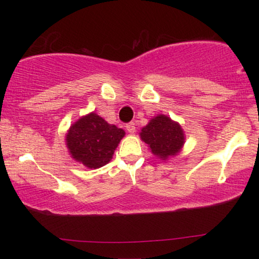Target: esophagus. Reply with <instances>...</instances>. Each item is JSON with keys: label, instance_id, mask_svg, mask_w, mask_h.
<instances>
[{"label": "esophagus", "instance_id": "esophagus-1", "mask_svg": "<svg viewBox=\"0 0 259 259\" xmlns=\"http://www.w3.org/2000/svg\"><path fill=\"white\" fill-rule=\"evenodd\" d=\"M126 130L128 133H134L136 132V123L134 122H128L126 125Z\"/></svg>", "mask_w": 259, "mask_h": 259}]
</instances>
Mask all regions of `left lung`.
I'll return each instance as SVG.
<instances>
[{
  "label": "left lung",
  "instance_id": "left-lung-1",
  "mask_svg": "<svg viewBox=\"0 0 259 259\" xmlns=\"http://www.w3.org/2000/svg\"><path fill=\"white\" fill-rule=\"evenodd\" d=\"M139 134L152 153L162 160L178 154L185 143L182 126L164 114L152 118Z\"/></svg>",
  "mask_w": 259,
  "mask_h": 259
}]
</instances>
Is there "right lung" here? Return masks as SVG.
<instances>
[{"instance_id":"add662e5","label":"right lung","mask_w":259,"mask_h":259,"mask_svg":"<svg viewBox=\"0 0 259 259\" xmlns=\"http://www.w3.org/2000/svg\"><path fill=\"white\" fill-rule=\"evenodd\" d=\"M123 137L125 131L92 112L70 126L66 145L74 160L95 169L111 161Z\"/></svg>"}]
</instances>
